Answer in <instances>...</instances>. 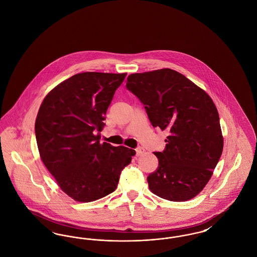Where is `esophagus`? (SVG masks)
I'll use <instances>...</instances> for the list:
<instances>
[{
  "instance_id": "34e87169",
  "label": "esophagus",
  "mask_w": 257,
  "mask_h": 257,
  "mask_svg": "<svg viewBox=\"0 0 257 257\" xmlns=\"http://www.w3.org/2000/svg\"><path fill=\"white\" fill-rule=\"evenodd\" d=\"M145 149L143 148V147H138L137 149H136V155L137 156H141V155H143L144 153H145Z\"/></svg>"
}]
</instances>
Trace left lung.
Masks as SVG:
<instances>
[{"mask_svg": "<svg viewBox=\"0 0 257 257\" xmlns=\"http://www.w3.org/2000/svg\"><path fill=\"white\" fill-rule=\"evenodd\" d=\"M126 87L145 105L153 127L169 136L147 182L156 196L187 201L210 180L223 148L218 110L207 93L175 70L131 74Z\"/></svg>", "mask_w": 257, "mask_h": 257, "instance_id": "8db88e82", "label": "left lung"}]
</instances>
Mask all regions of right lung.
Returning a JSON list of instances; mask_svg holds the SVG:
<instances>
[{
  "label": "right lung",
  "mask_w": 257,
  "mask_h": 257,
  "mask_svg": "<svg viewBox=\"0 0 257 257\" xmlns=\"http://www.w3.org/2000/svg\"><path fill=\"white\" fill-rule=\"evenodd\" d=\"M126 75L76 74L55 86L40 105L35 125L40 158L61 191L76 201L112 193L136 154L99 141L105 114Z\"/></svg>",
  "instance_id": "obj_1"
}]
</instances>
